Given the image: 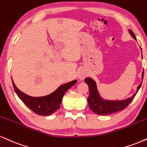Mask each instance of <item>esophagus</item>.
Wrapping results in <instances>:
<instances>
[{
	"label": "esophagus",
	"mask_w": 147,
	"mask_h": 147,
	"mask_svg": "<svg viewBox=\"0 0 147 147\" xmlns=\"http://www.w3.org/2000/svg\"><path fill=\"white\" fill-rule=\"evenodd\" d=\"M86 76V72H85L84 70H79V73H78V78L79 79H81V80H83V79H85Z\"/></svg>",
	"instance_id": "esophagus-1"
}]
</instances>
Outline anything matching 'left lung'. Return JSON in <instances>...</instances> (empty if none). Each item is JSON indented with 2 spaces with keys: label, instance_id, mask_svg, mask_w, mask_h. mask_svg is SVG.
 <instances>
[{
  "label": "left lung",
  "instance_id": "1",
  "mask_svg": "<svg viewBox=\"0 0 147 147\" xmlns=\"http://www.w3.org/2000/svg\"><path fill=\"white\" fill-rule=\"evenodd\" d=\"M129 33L134 39L136 40V38L131 30H128ZM143 77H144V70L142 73V82ZM85 82L88 84L90 90V95L88 98V102L89 104V107L94 112L95 114L98 115H108L113 114V113L119 112V111L123 110L125 107L129 105V103L132 101L138 92L139 89L141 87L142 82L138 86L137 90L131 96L129 97L124 100H105L102 98L98 92L97 89L96 83L94 79L90 77L85 79Z\"/></svg>",
  "mask_w": 147,
  "mask_h": 147
}]
</instances>
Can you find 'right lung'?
<instances>
[{"label":"right lung","instance_id":"right-lung-1","mask_svg":"<svg viewBox=\"0 0 147 147\" xmlns=\"http://www.w3.org/2000/svg\"><path fill=\"white\" fill-rule=\"evenodd\" d=\"M12 79V78H11ZM77 81L75 80L62 84L53 92L43 96H31L26 94L16 86L13 79L12 84L18 96L27 106L29 108L34 112L35 114L40 116H50L60 108L63 95L69 88L73 86Z\"/></svg>","mask_w":147,"mask_h":147}]
</instances>
